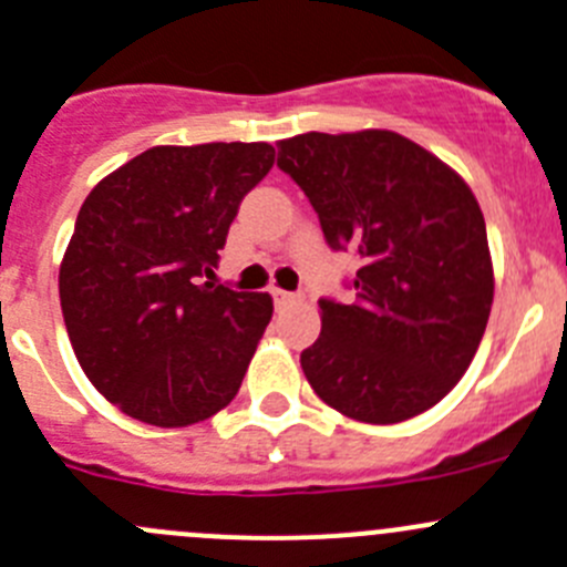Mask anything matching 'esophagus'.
Wrapping results in <instances>:
<instances>
[{
	"label": "esophagus",
	"instance_id": "34e87169",
	"mask_svg": "<svg viewBox=\"0 0 567 567\" xmlns=\"http://www.w3.org/2000/svg\"><path fill=\"white\" fill-rule=\"evenodd\" d=\"M299 299L296 293H290V290H274V301H277V308H288V305H293V301Z\"/></svg>",
	"mask_w": 567,
	"mask_h": 567
}]
</instances>
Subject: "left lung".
<instances>
[{
  "mask_svg": "<svg viewBox=\"0 0 567 567\" xmlns=\"http://www.w3.org/2000/svg\"><path fill=\"white\" fill-rule=\"evenodd\" d=\"M277 147L327 246L361 259L355 301H319L305 378L330 409L369 425L433 409L467 372L495 293L473 189L394 131H310Z\"/></svg>",
  "mask_w": 567,
  "mask_h": 567,
  "instance_id": "8db88e82",
  "label": "left lung"
}]
</instances>
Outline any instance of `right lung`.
<instances>
[{
  "label": "right lung",
  "mask_w": 567,
  "mask_h": 567,
  "mask_svg": "<svg viewBox=\"0 0 567 567\" xmlns=\"http://www.w3.org/2000/svg\"><path fill=\"white\" fill-rule=\"evenodd\" d=\"M271 167L268 142L158 145L83 200L58 293L78 363L123 414L187 427L235 400L274 301L204 277Z\"/></svg>",
  "instance_id": "obj_1"
}]
</instances>
